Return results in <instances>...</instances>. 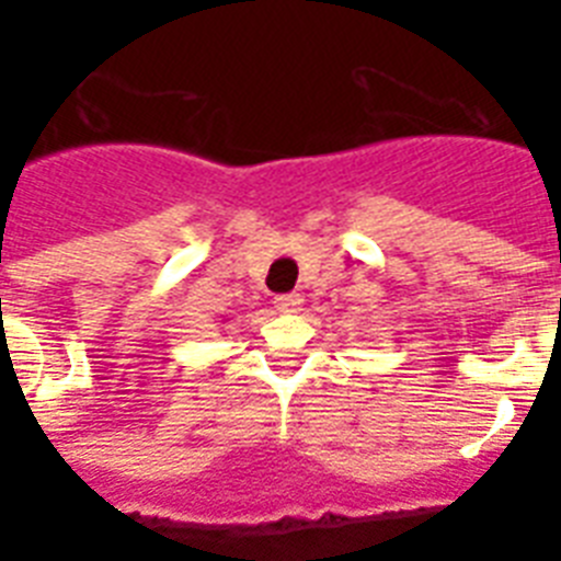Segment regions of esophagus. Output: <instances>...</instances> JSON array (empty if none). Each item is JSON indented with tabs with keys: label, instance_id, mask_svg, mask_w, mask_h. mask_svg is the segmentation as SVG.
I'll return each instance as SVG.
<instances>
[{
	"label": "esophagus",
	"instance_id": "esophagus-1",
	"mask_svg": "<svg viewBox=\"0 0 561 561\" xmlns=\"http://www.w3.org/2000/svg\"><path fill=\"white\" fill-rule=\"evenodd\" d=\"M300 306H304V297L300 295H277L275 297V309L280 311V314H297V311H300Z\"/></svg>",
	"mask_w": 561,
	"mask_h": 561
}]
</instances>
